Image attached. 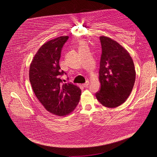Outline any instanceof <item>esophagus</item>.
<instances>
[{
  "mask_svg": "<svg viewBox=\"0 0 157 157\" xmlns=\"http://www.w3.org/2000/svg\"><path fill=\"white\" fill-rule=\"evenodd\" d=\"M88 85H89V82L87 81V82H86V83L82 84V86H83V87H87V86H88Z\"/></svg>",
  "mask_w": 157,
  "mask_h": 157,
  "instance_id": "esophagus-1",
  "label": "esophagus"
}]
</instances>
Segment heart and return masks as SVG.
<instances>
[{
  "instance_id": "obj_1",
  "label": "heart",
  "mask_w": 157,
  "mask_h": 157,
  "mask_svg": "<svg viewBox=\"0 0 157 157\" xmlns=\"http://www.w3.org/2000/svg\"><path fill=\"white\" fill-rule=\"evenodd\" d=\"M85 46H86V45H85V43H81V44H80V48H82V47H85Z\"/></svg>"
}]
</instances>
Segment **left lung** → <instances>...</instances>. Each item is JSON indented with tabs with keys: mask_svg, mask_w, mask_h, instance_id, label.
Segmentation results:
<instances>
[{
	"mask_svg": "<svg viewBox=\"0 0 157 157\" xmlns=\"http://www.w3.org/2000/svg\"><path fill=\"white\" fill-rule=\"evenodd\" d=\"M102 54L99 71L101 88L95 96L104 107H117L129 97L133 88L136 71L128 52L110 37H99Z\"/></svg>",
	"mask_w": 157,
	"mask_h": 157,
	"instance_id": "8db88e82",
	"label": "left lung"
}]
</instances>
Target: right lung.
<instances>
[{
	"mask_svg": "<svg viewBox=\"0 0 157 157\" xmlns=\"http://www.w3.org/2000/svg\"><path fill=\"white\" fill-rule=\"evenodd\" d=\"M69 36H61L43 44L29 67V81L33 90L45 109L57 116L64 117L77 107L81 96L80 88L71 83H62L59 59Z\"/></svg>",
	"mask_w": 157,
	"mask_h": 157,
	"instance_id": "add662e5",
	"label": "right lung"
}]
</instances>
